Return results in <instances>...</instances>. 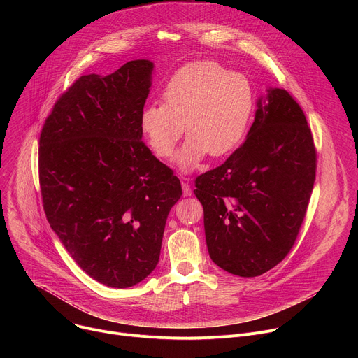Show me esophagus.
<instances>
[{
  "label": "esophagus",
  "instance_id": "obj_1",
  "mask_svg": "<svg viewBox=\"0 0 358 358\" xmlns=\"http://www.w3.org/2000/svg\"><path fill=\"white\" fill-rule=\"evenodd\" d=\"M181 187H182V194H184V196H189V195H191V187H189V184H188V182H182Z\"/></svg>",
  "mask_w": 358,
  "mask_h": 358
}]
</instances>
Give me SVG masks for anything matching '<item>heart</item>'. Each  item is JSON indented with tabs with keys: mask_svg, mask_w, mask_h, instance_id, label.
Instances as JSON below:
<instances>
[{
	"mask_svg": "<svg viewBox=\"0 0 358 358\" xmlns=\"http://www.w3.org/2000/svg\"><path fill=\"white\" fill-rule=\"evenodd\" d=\"M255 109L246 76L215 62H195L176 72L163 90V105L141 112V129L160 159L174 155L184 126L188 138L176 157L184 173L208 156H225L245 137Z\"/></svg>",
	"mask_w": 358,
	"mask_h": 358,
	"instance_id": "heart-1",
	"label": "heart"
}]
</instances>
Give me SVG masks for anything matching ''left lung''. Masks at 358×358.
<instances>
[{
	"mask_svg": "<svg viewBox=\"0 0 358 358\" xmlns=\"http://www.w3.org/2000/svg\"><path fill=\"white\" fill-rule=\"evenodd\" d=\"M315 178L308 120L285 89L269 87L241 147L195 180L213 262L242 278L282 262L297 238Z\"/></svg>",
	"mask_w": 358,
	"mask_h": 358,
	"instance_id": "obj_1",
	"label": "left lung"
}]
</instances>
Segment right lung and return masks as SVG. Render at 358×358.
<instances>
[{
  "instance_id": "add662e5",
  "label": "right lung",
  "mask_w": 358,
  "mask_h": 358,
  "mask_svg": "<svg viewBox=\"0 0 358 358\" xmlns=\"http://www.w3.org/2000/svg\"><path fill=\"white\" fill-rule=\"evenodd\" d=\"M152 68L136 59L108 76H80L39 137L50 228L82 271L117 289L155 271L169 213L182 194L173 170L141 140Z\"/></svg>"
}]
</instances>
